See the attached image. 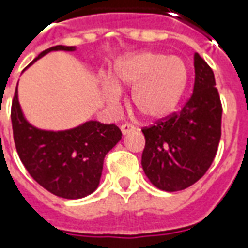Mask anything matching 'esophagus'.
Returning <instances> with one entry per match:
<instances>
[{
	"mask_svg": "<svg viewBox=\"0 0 248 248\" xmlns=\"http://www.w3.org/2000/svg\"><path fill=\"white\" fill-rule=\"evenodd\" d=\"M135 130V127L133 126V124H124L121 126V131H122V134L124 135H127L130 134V133H133Z\"/></svg>",
	"mask_w": 248,
	"mask_h": 248,
	"instance_id": "esophagus-1",
	"label": "esophagus"
}]
</instances>
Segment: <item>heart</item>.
Returning <instances> with one entry per match:
<instances>
[{"instance_id": "1", "label": "heart", "mask_w": 248, "mask_h": 248, "mask_svg": "<svg viewBox=\"0 0 248 248\" xmlns=\"http://www.w3.org/2000/svg\"><path fill=\"white\" fill-rule=\"evenodd\" d=\"M188 67L181 57L159 51H138L124 56L101 83V94L117 108L121 90L133 89L131 103L146 119L159 121L175 111L186 92Z\"/></svg>"}]
</instances>
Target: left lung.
Wrapping results in <instances>:
<instances>
[{"mask_svg":"<svg viewBox=\"0 0 248 248\" xmlns=\"http://www.w3.org/2000/svg\"><path fill=\"white\" fill-rule=\"evenodd\" d=\"M195 83L181 113L142 130V167L163 191H179L199 181L211 166L222 126V103L211 67L194 54Z\"/></svg>","mask_w":248,"mask_h":248,"instance_id":"1","label":"left lung"}]
</instances>
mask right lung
Here are the masks:
<instances>
[{
	"label": "right lung",
	"instance_id": "right-lung-1",
	"mask_svg": "<svg viewBox=\"0 0 248 248\" xmlns=\"http://www.w3.org/2000/svg\"><path fill=\"white\" fill-rule=\"evenodd\" d=\"M58 50L74 51L76 46H53L30 65ZM12 124L16 149L28 172L47 191L65 199H79L97 190L103 159L122 138L115 124L98 121L58 131L38 129L25 118L17 89L12 103Z\"/></svg>",
	"mask_w": 248,
	"mask_h": 248
}]
</instances>
